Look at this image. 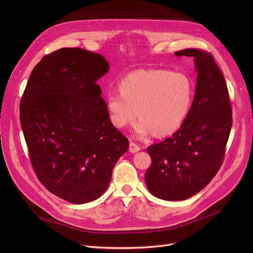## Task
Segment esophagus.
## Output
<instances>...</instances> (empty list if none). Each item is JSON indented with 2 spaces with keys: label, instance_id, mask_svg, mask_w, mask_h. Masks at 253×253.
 <instances>
[{
  "label": "esophagus",
  "instance_id": "esophagus-1",
  "mask_svg": "<svg viewBox=\"0 0 253 253\" xmlns=\"http://www.w3.org/2000/svg\"><path fill=\"white\" fill-rule=\"evenodd\" d=\"M140 150V147L139 145L137 144V143H135V142H133V141H131L130 143H129V151L131 152V153H136V152H138Z\"/></svg>",
  "mask_w": 253,
  "mask_h": 253
}]
</instances>
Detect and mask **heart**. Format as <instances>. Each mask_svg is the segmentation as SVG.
I'll list each match as a JSON object with an SVG mask.
<instances>
[{
	"label": "heart",
	"instance_id": "heart-1",
	"mask_svg": "<svg viewBox=\"0 0 253 253\" xmlns=\"http://www.w3.org/2000/svg\"><path fill=\"white\" fill-rule=\"evenodd\" d=\"M119 91L106 94L105 103L112 124L125 128L137 117L138 137L156 131L158 135L175 132L187 117L192 102L190 79L181 73L165 70H138L119 82Z\"/></svg>",
	"mask_w": 253,
	"mask_h": 253
}]
</instances>
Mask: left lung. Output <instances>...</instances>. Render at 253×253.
<instances>
[{
	"label": "left lung",
	"instance_id": "8db88e82",
	"mask_svg": "<svg viewBox=\"0 0 253 253\" xmlns=\"http://www.w3.org/2000/svg\"><path fill=\"white\" fill-rule=\"evenodd\" d=\"M198 72L194 101L180 128L147 149L152 163L144 180L149 191L168 201L185 200L211 181L225 154L233 118L227 83L209 52L188 48Z\"/></svg>",
	"mask_w": 253,
	"mask_h": 253
}]
</instances>
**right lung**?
I'll return each instance as SVG.
<instances>
[{
  "label": "right lung",
  "instance_id": "1",
  "mask_svg": "<svg viewBox=\"0 0 253 253\" xmlns=\"http://www.w3.org/2000/svg\"><path fill=\"white\" fill-rule=\"evenodd\" d=\"M109 68L98 53L58 49L35 66L20 100V124L38 179L74 204L104 193L129 147L95 83Z\"/></svg>",
  "mask_w": 253,
  "mask_h": 253
}]
</instances>
